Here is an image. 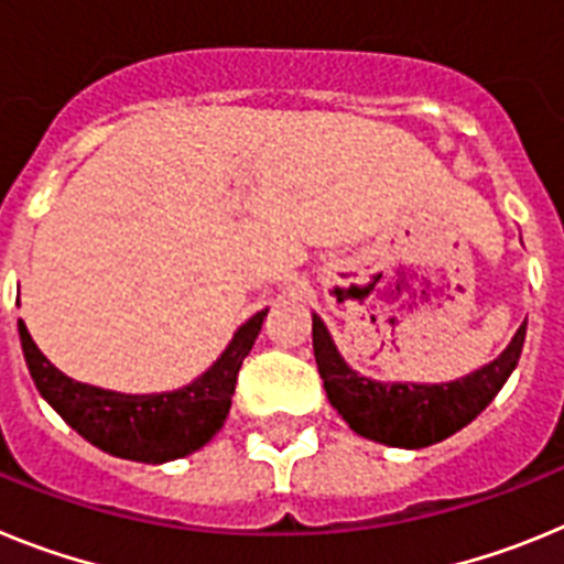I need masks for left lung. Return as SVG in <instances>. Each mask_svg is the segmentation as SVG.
Wrapping results in <instances>:
<instances>
[{"mask_svg":"<svg viewBox=\"0 0 564 564\" xmlns=\"http://www.w3.org/2000/svg\"><path fill=\"white\" fill-rule=\"evenodd\" d=\"M525 343V323L513 335L511 346L474 375L440 386L375 383L343 364L321 317H312V346L326 398L343 420L375 443L400 448H425L457 434L486 409L506 386Z\"/></svg>","mask_w":564,"mask_h":564,"instance_id":"8db88e82","label":"left lung"}]
</instances>
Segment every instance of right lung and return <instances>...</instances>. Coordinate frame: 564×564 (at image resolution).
Wrapping results in <instances>:
<instances>
[{
	"label": "right lung",
	"mask_w": 564,
	"mask_h": 564,
	"mask_svg": "<svg viewBox=\"0 0 564 564\" xmlns=\"http://www.w3.org/2000/svg\"><path fill=\"white\" fill-rule=\"evenodd\" d=\"M263 317L267 310L249 317L213 369L204 371L195 383L164 394H119L78 383L39 351L22 321L19 337L39 394L70 429L112 457L159 465L198 452L218 434L232 405L243 357L252 351Z\"/></svg>",
	"instance_id": "1"
}]
</instances>
